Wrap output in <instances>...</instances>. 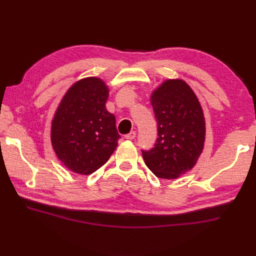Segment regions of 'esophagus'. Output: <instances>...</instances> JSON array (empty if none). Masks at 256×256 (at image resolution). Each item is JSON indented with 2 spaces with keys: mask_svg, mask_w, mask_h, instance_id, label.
I'll list each match as a JSON object with an SVG mask.
<instances>
[{
  "mask_svg": "<svg viewBox=\"0 0 256 256\" xmlns=\"http://www.w3.org/2000/svg\"><path fill=\"white\" fill-rule=\"evenodd\" d=\"M135 136H136V133L133 131V132H130L128 134L125 135V138H126V140H134Z\"/></svg>",
  "mask_w": 256,
  "mask_h": 256,
  "instance_id": "34e87169",
  "label": "esophagus"
}]
</instances>
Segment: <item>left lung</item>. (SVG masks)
Here are the masks:
<instances>
[{
    "instance_id": "obj_1",
    "label": "left lung",
    "mask_w": 256,
    "mask_h": 256,
    "mask_svg": "<svg viewBox=\"0 0 256 256\" xmlns=\"http://www.w3.org/2000/svg\"><path fill=\"white\" fill-rule=\"evenodd\" d=\"M157 135L154 148L142 150L146 166L162 179H176L190 170L202 153L206 122L192 89L180 79L162 82L150 96Z\"/></svg>"
}]
</instances>
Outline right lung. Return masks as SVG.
<instances>
[{
  "instance_id": "add662e5",
  "label": "right lung",
  "mask_w": 256,
  "mask_h": 256,
  "mask_svg": "<svg viewBox=\"0 0 256 256\" xmlns=\"http://www.w3.org/2000/svg\"><path fill=\"white\" fill-rule=\"evenodd\" d=\"M108 98L104 81L89 77L70 86L58 106L52 122V145L59 160L74 172H94L116 148L121 136L116 116L106 108Z\"/></svg>"
}]
</instances>
